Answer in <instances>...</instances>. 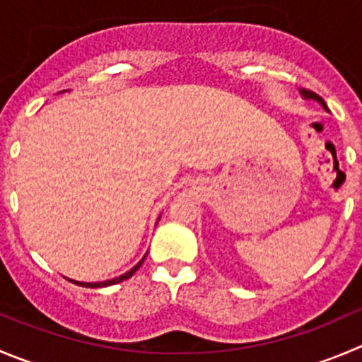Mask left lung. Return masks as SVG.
<instances>
[{"label":"left lung","instance_id":"obj_1","mask_svg":"<svg viewBox=\"0 0 362 362\" xmlns=\"http://www.w3.org/2000/svg\"><path fill=\"white\" fill-rule=\"evenodd\" d=\"M300 95H302V98L305 99V101H316V103H318L320 106H322L323 110H325V112H329V108H327L325 101H323V99L320 98L318 94H315V92H311V90H305V88H300Z\"/></svg>","mask_w":362,"mask_h":362}]
</instances>
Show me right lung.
Here are the masks:
<instances>
[{"label":"right lung","mask_w":362,"mask_h":362,"mask_svg":"<svg viewBox=\"0 0 362 362\" xmlns=\"http://www.w3.org/2000/svg\"><path fill=\"white\" fill-rule=\"evenodd\" d=\"M158 220H160V216H158ZM146 257H147V252H146V256H144L142 259H140L139 263H136L135 267L132 268V270L126 272V274H122V275H119V277L108 279V281H99V282H83V281H74V279H69V281L74 282V284H78V286H83V288H106V286H112V284H119V282H122V281H126V279L132 277V275L135 274V272L139 270L140 267H142V263H144V259H146Z\"/></svg>","instance_id":"1"}]
</instances>
